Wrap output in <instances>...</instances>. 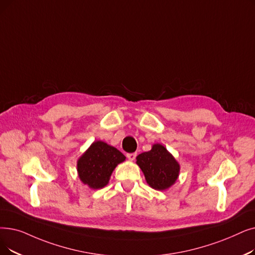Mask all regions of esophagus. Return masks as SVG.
Here are the masks:
<instances>
[{
    "mask_svg": "<svg viewBox=\"0 0 255 255\" xmlns=\"http://www.w3.org/2000/svg\"><path fill=\"white\" fill-rule=\"evenodd\" d=\"M136 157V153H128L127 154V158L129 160H134Z\"/></svg>",
    "mask_w": 255,
    "mask_h": 255,
    "instance_id": "34e87169",
    "label": "esophagus"
}]
</instances>
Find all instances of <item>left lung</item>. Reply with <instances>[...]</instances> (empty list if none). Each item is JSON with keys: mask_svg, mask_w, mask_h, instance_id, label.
Masks as SVG:
<instances>
[{"mask_svg": "<svg viewBox=\"0 0 255 255\" xmlns=\"http://www.w3.org/2000/svg\"><path fill=\"white\" fill-rule=\"evenodd\" d=\"M136 163L142 171L147 183L154 190L164 191L178 178L180 165L173 155L160 143L136 157Z\"/></svg>", "mask_w": 255, "mask_h": 255, "instance_id": "1", "label": "left lung"}]
</instances>
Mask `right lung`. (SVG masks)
I'll list each match as a JSON object with an SVG mask.
<instances>
[{"label":"right lung","instance_id":"obj_1","mask_svg":"<svg viewBox=\"0 0 255 255\" xmlns=\"http://www.w3.org/2000/svg\"><path fill=\"white\" fill-rule=\"evenodd\" d=\"M126 159L124 154L108 143L94 141L77 161V171L80 180L98 190L107 185L117 165Z\"/></svg>","mask_w":255,"mask_h":255}]
</instances>
